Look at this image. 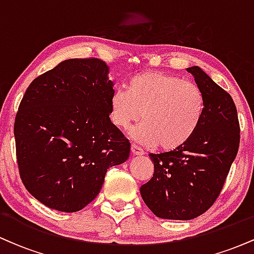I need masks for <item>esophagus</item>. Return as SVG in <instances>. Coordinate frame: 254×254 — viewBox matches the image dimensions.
I'll list each match as a JSON object with an SVG mask.
<instances>
[{
    "instance_id": "34e87169",
    "label": "esophagus",
    "mask_w": 254,
    "mask_h": 254,
    "mask_svg": "<svg viewBox=\"0 0 254 254\" xmlns=\"http://www.w3.org/2000/svg\"><path fill=\"white\" fill-rule=\"evenodd\" d=\"M131 153H132L133 155H143L144 151H143V149H142V148H139L138 145L132 144V145H131Z\"/></svg>"
}]
</instances>
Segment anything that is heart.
Returning a JSON list of instances; mask_svg holds the SVG:
<instances>
[{"instance_id": "heart-1", "label": "heart", "mask_w": 254, "mask_h": 254, "mask_svg": "<svg viewBox=\"0 0 254 254\" xmlns=\"http://www.w3.org/2000/svg\"><path fill=\"white\" fill-rule=\"evenodd\" d=\"M205 100L200 87L177 75L144 71L118 89L110 100V119L127 130L142 116L131 136L138 143L159 145L164 150L183 147L202 122Z\"/></svg>"}]
</instances>
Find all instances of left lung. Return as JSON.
<instances>
[{"label": "left lung", "mask_w": 254, "mask_h": 254, "mask_svg": "<svg viewBox=\"0 0 254 254\" xmlns=\"http://www.w3.org/2000/svg\"><path fill=\"white\" fill-rule=\"evenodd\" d=\"M186 70L204 94L202 122L183 147L149 154L154 174L139 189L148 208L166 220H192L210 208L222 190L240 143V125L232 97L199 66Z\"/></svg>", "instance_id": "8db88e82"}]
</instances>
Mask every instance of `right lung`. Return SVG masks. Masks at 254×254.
Returning a JSON list of instances; mask_svg holds the SVG:
<instances>
[{"label": "right lung", "mask_w": 254, "mask_h": 254, "mask_svg": "<svg viewBox=\"0 0 254 254\" xmlns=\"http://www.w3.org/2000/svg\"><path fill=\"white\" fill-rule=\"evenodd\" d=\"M113 82L98 58H71L32 81L14 123L20 178L36 199L75 212L123 164L130 142L110 119Z\"/></svg>", "instance_id": "add662e5"}]
</instances>
